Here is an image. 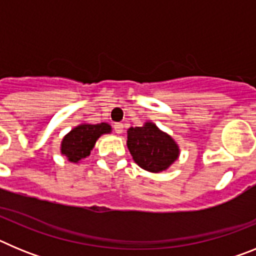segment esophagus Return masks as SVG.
<instances>
[{
    "label": "esophagus",
    "mask_w": 256,
    "mask_h": 256,
    "mask_svg": "<svg viewBox=\"0 0 256 256\" xmlns=\"http://www.w3.org/2000/svg\"><path fill=\"white\" fill-rule=\"evenodd\" d=\"M123 128H124V126L122 123H115L114 124V130H115V133H118V134L123 133Z\"/></svg>",
    "instance_id": "1"
}]
</instances>
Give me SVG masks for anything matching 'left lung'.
Masks as SVG:
<instances>
[{
	"mask_svg": "<svg viewBox=\"0 0 256 256\" xmlns=\"http://www.w3.org/2000/svg\"><path fill=\"white\" fill-rule=\"evenodd\" d=\"M126 146L130 155L142 169L148 172H162L177 160L180 148L170 136L152 123L128 130Z\"/></svg>",
	"mask_w": 256,
	"mask_h": 256,
	"instance_id": "1",
	"label": "left lung"
}]
</instances>
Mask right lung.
Masks as SVG:
<instances>
[{"label":"right lung","instance_id":"1","mask_svg":"<svg viewBox=\"0 0 256 256\" xmlns=\"http://www.w3.org/2000/svg\"><path fill=\"white\" fill-rule=\"evenodd\" d=\"M110 130L112 126L106 123L80 124L65 136L61 144V152L69 162H78L91 154L97 138Z\"/></svg>","mask_w":256,"mask_h":256}]
</instances>
